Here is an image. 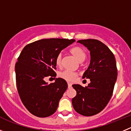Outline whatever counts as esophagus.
<instances>
[{
	"mask_svg": "<svg viewBox=\"0 0 131 131\" xmlns=\"http://www.w3.org/2000/svg\"><path fill=\"white\" fill-rule=\"evenodd\" d=\"M68 88H69V89H70V88H71V87H72V83H69V82H68Z\"/></svg>",
	"mask_w": 131,
	"mask_h": 131,
	"instance_id": "34e87169",
	"label": "esophagus"
}]
</instances>
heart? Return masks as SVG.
<instances>
[{
  "label": "heart",
  "mask_w": 131,
  "mask_h": 131,
  "mask_svg": "<svg viewBox=\"0 0 131 131\" xmlns=\"http://www.w3.org/2000/svg\"><path fill=\"white\" fill-rule=\"evenodd\" d=\"M70 52L80 62H82L86 58V53H85V50L80 46H76V47L73 48L70 50ZM62 54L61 53H59L57 54L55 58L56 64L58 66H60L62 63ZM58 76H59L60 78H62V79H64L67 81H69V82H71L77 77V73L69 70H64L60 72Z\"/></svg>",
  "instance_id": "heart-1"
}]
</instances>
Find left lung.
Returning <instances> with one entry per match:
<instances>
[{"label":"left lung","instance_id":"left-lung-1","mask_svg":"<svg viewBox=\"0 0 131 131\" xmlns=\"http://www.w3.org/2000/svg\"><path fill=\"white\" fill-rule=\"evenodd\" d=\"M78 42L90 51V64L82 78L90 79L91 83L85 88L72 85L77 91L72 104L77 113L91 116L102 111L111 98L118 74L116 63L111 51L100 41L85 39Z\"/></svg>","mask_w":131,"mask_h":131}]
</instances>
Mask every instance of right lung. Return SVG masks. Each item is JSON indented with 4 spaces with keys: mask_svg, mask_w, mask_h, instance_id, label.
Wrapping results in <instances>:
<instances>
[{
    "mask_svg": "<svg viewBox=\"0 0 131 131\" xmlns=\"http://www.w3.org/2000/svg\"><path fill=\"white\" fill-rule=\"evenodd\" d=\"M74 42L66 38L42 39L22 49L15 64L17 90L24 106L33 115L45 118L57 111L68 83L61 78L51 83L44 79L56 77V57Z\"/></svg>",
    "mask_w": 131,
    "mask_h": 131,
    "instance_id": "obj_1",
    "label": "right lung"
}]
</instances>
